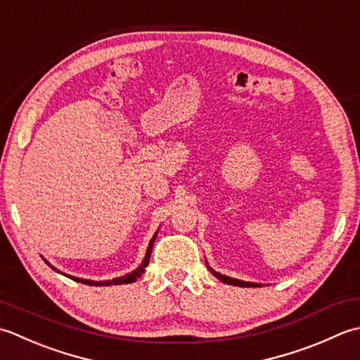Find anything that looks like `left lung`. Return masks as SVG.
<instances>
[{
	"label": "left lung",
	"instance_id": "left-lung-1",
	"mask_svg": "<svg viewBox=\"0 0 360 360\" xmlns=\"http://www.w3.org/2000/svg\"><path fill=\"white\" fill-rule=\"evenodd\" d=\"M210 269V272L214 275L217 280H221L222 283H225V284H231V285H239V288H258L259 284H255V283H247V281H240V280H234V278H230V276H225V275H221V274H217V272H214V270H212L211 267H208Z\"/></svg>",
	"mask_w": 360,
	"mask_h": 360
}]
</instances>
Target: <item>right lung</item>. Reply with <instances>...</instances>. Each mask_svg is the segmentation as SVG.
Wrapping results in <instances>:
<instances>
[{"label": "right lung", "mask_w": 360, "mask_h": 360, "mask_svg": "<svg viewBox=\"0 0 360 360\" xmlns=\"http://www.w3.org/2000/svg\"><path fill=\"white\" fill-rule=\"evenodd\" d=\"M155 238H157V234L149 242L148 252H146V258H144L143 264L136 270H134V272H131V274H127V275L120 276V278H115V280H112V281H88V280H80V278H75V276H70V275H67V276L71 278V280L77 281V283L88 284V285H110V284H115L116 285V284H130V283H134V281H136V278H139V276L143 275L146 266H148V264H149L150 253H152V245H153V240H155Z\"/></svg>", "instance_id": "obj_1"}]
</instances>
